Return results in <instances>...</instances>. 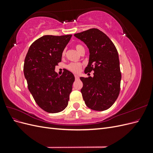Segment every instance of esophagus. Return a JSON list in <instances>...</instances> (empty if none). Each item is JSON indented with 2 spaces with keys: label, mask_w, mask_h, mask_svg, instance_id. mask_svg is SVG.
<instances>
[{
  "label": "esophagus",
  "mask_w": 153,
  "mask_h": 153,
  "mask_svg": "<svg viewBox=\"0 0 153 153\" xmlns=\"http://www.w3.org/2000/svg\"><path fill=\"white\" fill-rule=\"evenodd\" d=\"M75 80H78V79H79V76H78L76 75H75Z\"/></svg>",
  "instance_id": "obj_1"
}]
</instances>
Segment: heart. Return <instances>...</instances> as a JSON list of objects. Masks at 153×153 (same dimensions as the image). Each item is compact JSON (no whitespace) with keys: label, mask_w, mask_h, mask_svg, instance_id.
I'll return each mask as SVG.
<instances>
[{"label":"heart","mask_w":153,"mask_h":153,"mask_svg":"<svg viewBox=\"0 0 153 153\" xmlns=\"http://www.w3.org/2000/svg\"><path fill=\"white\" fill-rule=\"evenodd\" d=\"M75 48L78 53H80L82 50H84V47L81 45H75ZM65 54V50L63 51L62 55ZM67 68L69 70L74 72V73H78L80 71V69L82 68V64L80 63H71L68 64Z\"/></svg>","instance_id":"obj_1"}]
</instances>
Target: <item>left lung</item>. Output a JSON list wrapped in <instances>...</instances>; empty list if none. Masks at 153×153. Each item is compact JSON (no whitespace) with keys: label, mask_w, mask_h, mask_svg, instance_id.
<instances>
[{"label":"left lung","mask_w":153,"mask_h":153,"mask_svg":"<svg viewBox=\"0 0 153 153\" xmlns=\"http://www.w3.org/2000/svg\"><path fill=\"white\" fill-rule=\"evenodd\" d=\"M89 51L85 73L93 70L94 76L80 77L83 99L87 107L96 111L107 110L119 94L121 73L117 50L102 31L91 29L74 34Z\"/></svg>","instance_id":"1"}]
</instances>
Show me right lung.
I'll list each match as a JSON object with an SVG mask.
<instances>
[{"mask_svg":"<svg viewBox=\"0 0 153 153\" xmlns=\"http://www.w3.org/2000/svg\"><path fill=\"white\" fill-rule=\"evenodd\" d=\"M72 35H46L36 40L29 48L24 65L28 89L36 103L49 113L66 108L75 76L65 69L61 76L55 71Z\"/></svg>","mask_w":153,"mask_h":153,"instance_id":"obj_1","label":"right lung"}]
</instances>
